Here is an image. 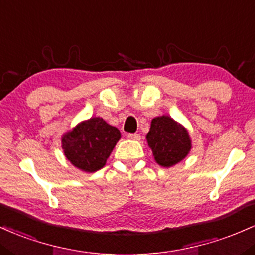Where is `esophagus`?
<instances>
[{
    "label": "esophagus",
    "instance_id": "34e87169",
    "mask_svg": "<svg viewBox=\"0 0 255 255\" xmlns=\"http://www.w3.org/2000/svg\"><path fill=\"white\" fill-rule=\"evenodd\" d=\"M128 138L135 139V141H138V139H141V136H139L138 133H128Z\"/></svg>",
    "mask_w": 255,
    "mask_h": 255
}]
</instances>
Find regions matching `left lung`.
<instances>
[{"mask_svg":"<svg viewBox=\"0 0 255 255\" xmlns=\"http://www.w3.org/2000/svg\"><path fill=\"white\" fill-rule=\"evenodd\" d=\"M147 141L155 161L164 167H170L181 161L191 148L187 130L167 116L151 120Z\"/></svg>","mask_w":255,"mask_h":255,"instance_id":"left-lung-1","label":"left lung"}]
</instances>
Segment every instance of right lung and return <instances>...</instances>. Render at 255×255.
Masks as SVG:
<instances>
[{"instance_id": "obj_1", "label": "right lung", "mask_w": 255, "mask_h": 255, "mask_svg": "<svg viewBox=\"0 0 255 255\" xmlns=\"http://www.w3.org/2000/svg\"><path fill=\"white\" fill-rule=\"evenodd\" d=\"M119 138L118 128L102 118H91L62 137V149L76 167L95 172L104 167Z\"/></svg>"}]
</instances>
